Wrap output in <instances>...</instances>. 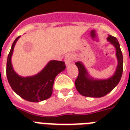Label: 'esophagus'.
I'll return each instance as SVG.
<instances>
[{
    "mask_svg": "<svg viewBox=\"0 0 130 130\" xmlns=\"http://www.w3.org/2000/svg\"><path fill=\"white\" fill-rule=\"evenodd\" d=\"M73 60V57L71 55H66L64 58V61H65V63H66V65L68 66L69 65L70 63L72 62V61Z\"/></svg>",
    "mask_w": 130,
    "mask_h": 130,
    "instance_id": "34e87169",
    "label": "esophagus"
}]
</instances>
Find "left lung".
Masks as SVG:
<instances>
[{
    "label": "left lung",
    "mask_w": 130,
    "mask_h": 130,
    "mask_svg": "<svg viewBox=\"0 0 130 130\" xmlns=\"http://www.w3.org/2000/svg\"><path fill=\"white\" fill-rule=\"evenodd\" d=\"M116 50L118 66L111 77L106 80H96L90 76L83 63L78 61L76 65L78 68V76L75 80L78 92L86 97L101 98L110 93L120 81L123 72V55L120 44L116 38L109 35L107 38Z\"/></svg>",
    "instance_id": "obj_1"
}]
</instances>
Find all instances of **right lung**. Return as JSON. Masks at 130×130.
I'll list each match as a JSON object with an SVG mask.
<instances>
[{
	"instance_id": "obj_1",
	"label": "right lung",
	"mask_w": 130,
	"mask_h": 130,
	"mask_svg": "<svg viewBox=\"0 0 130 130\" xmlns=\"http://www.w3.org/2000/svg\"><path fill=\"white\" fill-rule=\"evenodd\" d=\"M18 36L12 45L6 62V76L12 89L23 99L32 102H38L51 96L56 76L66 68L62 61L50 60L42 71L32 76L22 77L14 70L11 57Z\"/></svg>"
}]
</instances>
